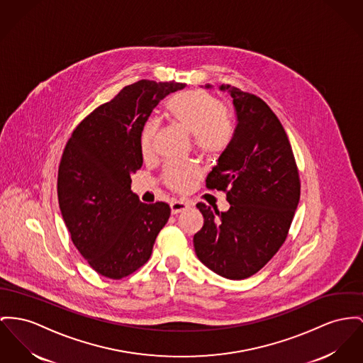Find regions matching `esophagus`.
<instances>
[{
  "mask_svg": "<svg viewBox=\"0 0 363 363\" xmlns=\"http://www.w3.org/2000/svg\"><path fill=\"white\" fill-rule=\"evenodd\" d=\"M187 208H190L189 202H183V201H173V202H170V212H172V215H179L180 212H184Z\"/></svg>",
  "mask_w": 363,
  "mask_h": 363,
  "instance_id": "1",
  "label": "esophagus"
}]
</instances>
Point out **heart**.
<instances>
[{
	"mask_svg": "<svg viewBox=\"0 0 363 363\" xmlns=\"http://www.w3.org/2000/svg\"><path fill=\"white\" fill-rule=\"evenodd\" d=\"M170 122L193 135L195 147L205 155H220L233 140V123L224 114V106L218 97L201 89L183 91L167 103ZM158 123L148 121L140 135V151L147 157L152 151ZM199 172L193 165L169 164L164 170L165 184L174 191L191 187Z\"/></svg>",
	"mask_w": 363,
	"mask_h": 363,
	"instance_id": "obj_1",
	"label": "heart"
}]
</instances>
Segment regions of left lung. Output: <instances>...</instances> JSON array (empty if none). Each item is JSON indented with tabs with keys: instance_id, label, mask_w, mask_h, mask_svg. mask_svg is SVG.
<instances>
[{
	"instance_id": "left-lung-1",
	"label": "left lung",
	"mask_w": 363,
	"mask_h": 363,
	"mask_svg": "<svg viewBox=\"0 0 363 363\" xmlns=\"http://www.w3.org/2000/svg\"><path fill=\"white\" fill-rule=\"evenodd\" d=\"M220 91L233 97L237 126L206 187L224 191L230 209L196 203L203 225L194 235V247L220 277L245 279L266 266L286 240L300 177L286 132L266 103L235 86L220 85Z\"/></svg>"
}]
</instances>
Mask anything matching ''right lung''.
I'll return each instance as SVG.
<instances>
[{
  "mask_svg": "<svg viewBox=\"0 0 363 363\" xmlns=\"http://www.w3.org/2000/svg\"><path fill=\"white\" fill-rule=\"evenodd\" d=\"M186 84L142 79L99 106L65 147L57 198L72 241L97 274L121 279L147 263L168 223L165 202L143 203L130 174L143 165L140 135L157 104Z\"/></svg>",
  "mask_w": 363,
  "mask_h": 363,
  "instance_id": "1",
  "label": "right lung"
}]
</instances>
